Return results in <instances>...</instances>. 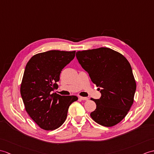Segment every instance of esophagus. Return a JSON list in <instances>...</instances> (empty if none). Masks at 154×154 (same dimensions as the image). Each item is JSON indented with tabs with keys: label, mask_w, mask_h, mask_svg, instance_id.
<instances>
[{
	"label": "esophagus",
	"mask_w": 154,
	"mask_h": 154,
	"mask_svg": "<svg viewBox=\"0 0 154 154\" xmlns=\"http://www.w3.org/2000/svg\"><path fill=\"white\" fill-rule=\"evenodd\" d=\"M79 98L81 100H85V101H87L88 100V98L87 97H82V96H80Z\"/></svg>",
	"instance_id": "34e87169"
}]
</instances>
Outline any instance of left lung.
<instances>
[{
  "mask_svg": "<svg viewBox=\"0 0 154 154\" xmlns=\"http://www.w3.org/2000/svg\"><path fill=\"white\" fill-rule=\"evenodd\" d=\"M76 57L100 90V99L91 98L96 104L92 119L102 126L116 125L134 102L137 85L129 62L121 54L104 47L78 51Z\"/></svg>",
  "mask_w": 154,
  "mask_h": 154,
  "instance_id": "left-lung-1",
  "label": "left lung"
}]
</instances>
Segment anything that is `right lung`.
<instances>
[{
	"instance_id": "add662e5",
	"label": "right lung",
	"mask_w": 154,
	"mask_h": 154,
	"mask_svg": "<svg viewBox=\"0 0 154 154\" xmlns=\"http://www.w3.org/2000/svg\"><path fill=\"white\" fill-rule=\"evenodd\" d=\"M75 56V51H49L34 55L25 68L20 93L29 116L42 129L52 131L66 121L69 106L76 96L52 92L63 67Z\"/></svg>"
}]
</instances>
